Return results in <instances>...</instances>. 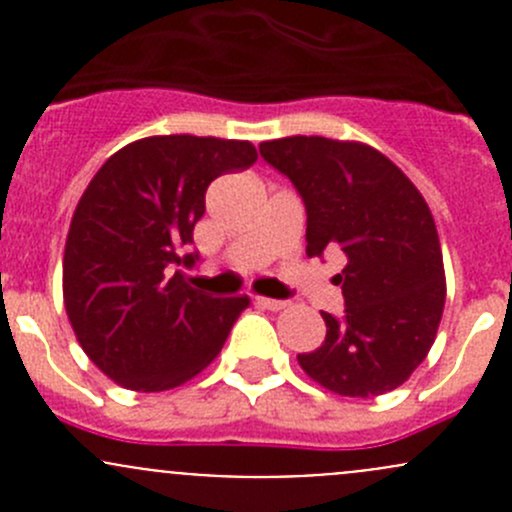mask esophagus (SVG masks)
<instances>
[{
	"instance_id": "esophagus-1",
	"label": "esophagus",
	"mask_w": 512,
	"mask_h": 512,
	"mask_svg": "<svg viewBox=\"0 0 512 512\" xmlns=\"http://www.w3.org/2000/svg\"><path fill=\"white\" fill-rule=\"evenodd\" d=\"M255 304H257V307H262V309H272V312L287 307L285 299H270V297H255Z\"/></svg>"
}]
</instances>
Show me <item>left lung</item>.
I'll list each match as a JSON object with an SVG mask.
<instances>
[{
    "label": "left lung",
    "instance_id": "1",
    "mask_svg": "<svg viewBox=\"0 0 512 512\" xmlns=\"http://www.w3.org/2000/svg\"><path fill=\"white\" fill-rule=\"evenodd\" d=\"M307 210V255L347 257L344 314L322 312V347L297 354L324 389L369 399L394 391L426 359L446 302L438 232L416 185L374 148L322 136L267 141Z\"/></svg>",
    "mask_w": 512,
    "mask_h": 512
}]
</instances>
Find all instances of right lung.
<instances>
[{
    "label": "right lung",
    "mask_w": 512,
    "mask_h": 512,
    "mask_svg": "<svg viewBox=\"0 0 512 512\" xmlns=\"http://www.w3.org/2000/svg\"><path fill=\"white\" fill-rule=\"evenodd\" d=\"M247 141L153 136L128 143L94 175L76 205L64 252V304L98 369L131 391L193 379L223 349L247 297L218 299L185 285L205 190L247 170Z\"/></svg>",
    "instance_id": "obj_1"
}]
</instances>
